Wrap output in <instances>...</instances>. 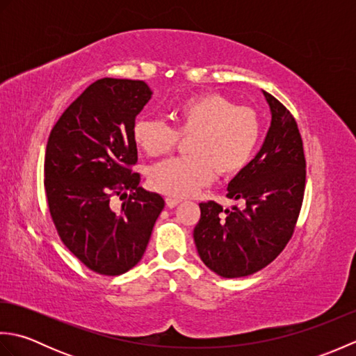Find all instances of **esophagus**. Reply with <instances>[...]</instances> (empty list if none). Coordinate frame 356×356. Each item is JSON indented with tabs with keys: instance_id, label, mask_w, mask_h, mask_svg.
Instances as JSON below:
<instances>
[{
	"instance_id": "obj_1",
	"label": "esophagus",
	"mask_w": 356,
	"mask_h": 356,
	"mask_svg": "<svg viewBox=\"0 0 356 356\" xmlns=\"http://www.w3.org/2000/svg\"><path fill=\"white\" fill-rule=\"evenodd\" d=\"M166 207L168 208H174V207H177L179 203H180V200L179 199H174V197H166Z\"/></svg>"
}]
</instances>
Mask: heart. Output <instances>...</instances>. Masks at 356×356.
Returning <instances> with one entry per match:
<instances>
[{"instance_id": "obj_1", "label": "heart", "mask_w": 356, "mask_h": 356, "mask_svg": "<svg viewBox=\"0 0 356 356\" xmlns=\"http://www.w3.org/2000/svg\"><path fill=\"white\" fill-rule=\"evenodd\" d=\"M176 127L159 119H138L133 139L148 156L168 154L188 139L190 156L174 157L151 166L148 182L171 197L188 195L207 186L214 172L231 177L251 162L261 139V119L251 107L228 96L207 92L188 97L172 110Z\"/></svg>"}]
</instances>
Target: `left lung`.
Instances as JSON below:
<instances>
[{
	"instance_id": "obj_1",
	"label": "left lung",
	"mask_w": 356,
	"mask_h": 356,
	"mask_svg": "<svg viewBox=\"0 0 356 356\" xmlns=\"http://www.w3.org/2000/svg\"><path fill=\"white\" fill-rule=\"evenodd\" d=\"M272 122L259 154L231 180L226 197L245 208L200 203L194 241L202 261L225 278L266 268L293 236L303 205L306 159L297 120L277 97L263 92Z\"/></svg>"
}]
</instances>
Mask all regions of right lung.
Wrapping results in <instances>:
<instances>
[{
    "label": "right lung",
    "mask_w": 356,
    "mask_h": 356,
    "mask_svg": "<svg viewBox=\"0 0 356 356\" xmlns=\"http://www.w3.org/2000/svg\"><path fill=\"white\" fill-rule=\"evenodd\" d=\"M149 97L143 81H96L67 107L45 147L53 225L65 248L96 274L115 277L136 266L165 207L161 195L139 188L140 174L133 172V125ZM115 195L127 197L119 210L109 203Z\"/></svg>",
    "instance_id": "add662e5"
}]
</instances>
